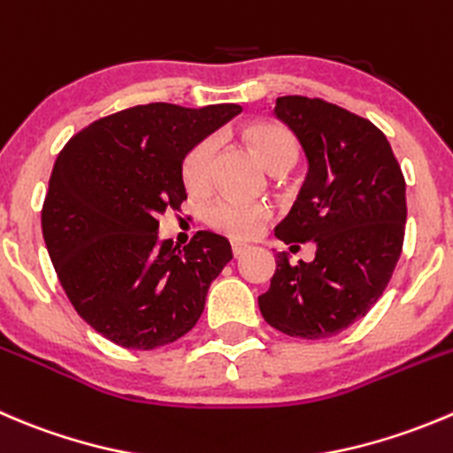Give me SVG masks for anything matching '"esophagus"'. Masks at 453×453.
<instances>
[{"label":"esophagus","mask_w":453,"mask_h":453,"mask_svg":"<svg viewBox=\"0 0 453 453\" xmlns=\"http://www.w3.org/2000/svg\"><path fill=\"white\" fill-rule=\"evenodd\" d=\"M248 248H250L248 243H241V241H232V254H234V257H241V254H243Z\"/></svg>","instance_id":"obj_1"}]
</instances>
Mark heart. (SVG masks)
<instances>
[{
	"label": "heart",
	"mask_w": 453,
	"mask_h": 453,
	"mask_svg": "<svg viewBox=\"0 0 453 453\" xmlns=\"http://www.w3.org/2000/svg\"><path fill=\"white\" fill-rule=\"evenodd\" d=\"M245 142L257 159L270 173H285L296 161V139L285 128L274 124H254L245 130ZM214 142L201 139L181 161V179L190 192H201L208 186L210 159H212ZM270 219V208L265 203L236 199H214L205 208V221L210 227L232 239H252L265 227Z\"/></svg>",
	"instance_id": "1"
}]
</instances>
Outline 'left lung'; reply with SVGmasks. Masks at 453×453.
<instances>
[{
	"label": "left lung",
	"mask_w": 453,
	"mask_h": 453,
	"mask_svg": "<svg viewBox=\"0 0 453 453\" xmlns=\"http://www.w3.org/2000/svg\"><path fill=\"white\" fill-rule=\"evenodd\" d=\"M274 117L301 143L307 177L274 234L314 241L310 263L276 254L263 319L296 338H327L370 311L388 288L405 239V179L372 121L310 96H279Z\"/></svg>",
	"instance_id": "8db88e82"
}]
</instances>
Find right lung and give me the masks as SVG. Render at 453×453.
Segmentation results:
<instances>
[{"mask_svg": "<svg viewBox=\"0 0 453 453\" xmlns=\"http://www.w3.org/2000/svg\"><path fill=\"white\" fill-rule=\"evenodd\" d=\"M239 112L236 104L134 105L92 121L57 157L43 241L77 314L112 343L161 348L203 314L230 241L201 230L179 250L159 239V214L188 199L186 152Z\"/></svg>", "mask_w": 453, "mask_h": 453, "instance_id": "right-lung-1", "label": "right lung"}]
</instances>
